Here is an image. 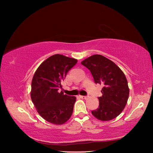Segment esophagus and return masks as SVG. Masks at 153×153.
<instances>
[{"mask_svg": "<svg viewBox=\"0 0 153 153\" xmlns=\"http://www.w3.org/2000/svg\"><path fill=\"white\" fill-rule=\"evenodd\" d=\"M79 97L81 98H83V99H86V98H88L87 96H82V95H80Z\"/></svg>", "mask_w": 153, "mask_h": 153, "instance_id": "34e87169", "label": "esophagus"}]
</instances>
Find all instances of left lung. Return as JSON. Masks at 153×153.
I'll return each instance as SVG.
<instances>
[{
	"label": "left lung",
	"mask_w": 153,
	"mask_h": 153,
	"mask_svg": "<svg viewBox=\"0 0 153 153\" xmlns=\"http://www.w3.org/2000/svg\"><path fill=\"white\" fill-rule=\"evenodd\" d=\"M91 72L94 82L103 86L99 106L92 111L98 120L109 121L122 112L128 102L129 88L123 72L112 61L100 55H94L82 61Z\"/></svg>",
	"instance_id": "left-lung-1"
}]
</instances>
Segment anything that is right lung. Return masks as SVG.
Returning <instances> with one entry per match:
<instances>
[{
    "instance_id": "right-lung-1",
    "label": "right lung",
    "mask_w": 153,
    "mask_h": 153,
    "mask_svg": "<svg viewBox=\"0 0 153 153\" xmlns=\"http://www.w3.org/2000/svg\"><path fill=\"white\" fill-rule=\"evenodd\" d=\"M77 62L56 54L44 61L33 75L31 98L41 117L51 123L63 124L73 113L76 97L64 94L60 90L67 74Z\"/></svg>"
}]
</instances>
